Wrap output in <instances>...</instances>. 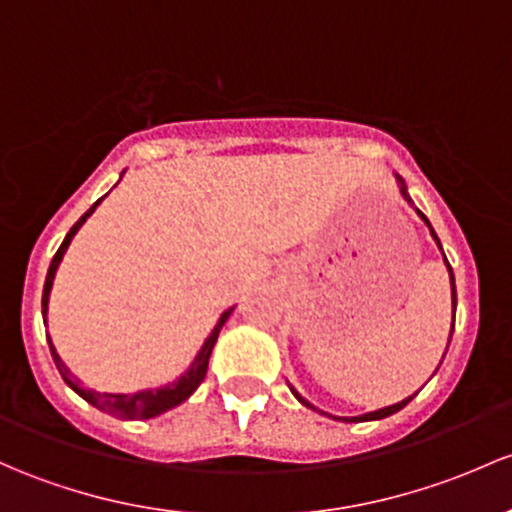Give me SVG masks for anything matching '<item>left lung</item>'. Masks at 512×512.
<instances>
[{"label": "left lung", "instance_id": "obj_1", "mask_svg": "<svg viewBox=\"0 0 512 512\" xmlns=\"http://www.w3.org/2000/svg\"><path fill=\"white\" fill-rule=\"evenodd\" d=\"M397 181H400V193H402V196H405V201H407V203H412L410 193H407V186H405V181H402V179H400V176H397ZM417 213H419V215H422V220H424V223H427V225H429V233H432V238H434V240H437V245H439V250H441V242H439V238H437V233H434L432 223H429V220H427V215H424L422 211H417ZM441 255H444V250H441ZM444 262H446V255H444ZM446 270H449V279H451V294H454V297H451V301H454V309H456V287H454V272H451V265H449V262H446ZM451 333H454V326H451ZM451 333H449V341H451ZM446 348H449V346H446ZM289 390H292V395H294V397H297V400L301 402V405H304V407H311V410H316V407H314V405H311V402H309V400H304V397H301V395H299V392H297V390H294V387H292V385H289ZM412 397H414V395H412ZM412 397H407V400L397 402V405L383 407V410H375V412H368V414H360V417H351V419H348V417H333V419H343V422H355V419H358V422H373V419H385V417H390V414L400 412V410H402V407H405V405H407V402H410V400H412ZM324 414H326V412H324ZM328 417H331V414H328Z\"/></svg>", "mask_w": 512, "mask_h": 512}]
</instances>
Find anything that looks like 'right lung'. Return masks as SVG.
I'll list each match as a JSON object with an SVG mask.
<instances>
[{"label": "right lung", "instance_id": "obj_1", "mask_svg": "<svg viewBox=\"0 0 512 512\" xmlns=\"http://www.w3.org/2000/svg\"><path fill=\"white\" fill-rule=\"evenodd\" d=\"M105 198V196H102ZM100 198V201H102ZM100 201L93 203V208H90L88 213L80 215L78 223L73 225L71 230H68L66 240L61 242V247H58V252L53 255L51 260V267H48V274H46V284H43V297H41V314H43V324H46V311H48V297H51V287H53V277H56V270L58 265H61L63 255H66L68 245H71L73 235L78 233L80 225L88 220V215H93L95 208L100 206ZM235 309V306H233ZM233 309L223 311L218 319V324L211 331V336L206 338V343H203V348L198 351L196 360L191 363V368L186 370L181 378H176L174 383L164 385V387H154V390H142V392H134V395H125V392H95V390H85V387H80L78 378L68 370V365L63 363L61 355L56 353V348H53L51 338H48V348H51V355H53V363H56L58 373H61V378L66 380V385L71 387V390L78 392L80 397H83L85 402H90L93 407H98L100 412H107L112 414V417H120V419H152L157 417V414L166 412V410H174V407H179L181 402H186L188 397L196 392V387L203 383V378H206L208 373V360H211V353H213V346L215 341H218V333L220 328H223L225 321H228V316L233 314Z\"/></svg>", "mask_w": 512, "mask_h": 512}]
</instances>
